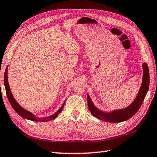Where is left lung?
<instances>
[{"mask_svg":"<svg viewBox=\"0 0 157 157\" xmlns=\"http://www.w3.org/2000/svg\"><path fill=\"white\" fill-rule=\"evenodd\" d=\"M143 67V78L142 83L138 94L129 106L122 109L113 110L112 112H105L97 108L92 101L90 97L88 94V105L90 112L94 117L107 122H121L127 121L136 114L140 108L146 95L148 93L150 83V75L148 67L147 64L144 63Z\"/></svg>","mask_w":157,"mask_h":157,"instance_id":"1","label":"left lung"}]
</instances>
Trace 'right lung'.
I'll use <instances>...</instances> for the list:
<instances>
[{
    "instance_id": "add662e5",
    "label": "right lung",
    "mask_w": 157,
    "mask_h": 157,
    "mask_svg": "<svg viewBox=\"0 0 157 157\" xmlns=\"http://www.w3.org/2000/svg\"><path fill=\"white\" fill-rule=\"evenodd\" d=\"M7 67L6 68L5 72V75H4V84H5V90H6V93H7V96L9 99V103L11 105L12 107L14 109V110L18 114L21 116V117H23L24 118H26L28 120H30V121H36V122H47L49 121H51V120H53L54 118H56L57 117V116L59 114V113L62 111L63 109V107L64 105V102L63 104V105L61 106L60 108L58 110V111L54 113L53 115L48 116V117H44V118H37L36 116H35L31 112H30L29 111H27L25 109H24L22 107H21L19 104L17 103V102L15 99H14V97L13 96V94L11 93V91L10 90V87H9V82H8V78H7Z\"/></svg>"
}]
</instances>
